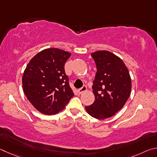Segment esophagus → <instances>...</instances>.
<instances>
[{
  "label": "esophagus",
  "mask_w": 157,
  "mask_h": 157,
  "mask_svg": "<svg viewBox=\"0 0 157 157\" xmlns=\"http://www.w3.org/2000/svg\"><path fill=\"white\" fill-rule=\"evenodd\" d=\"M87 90V87H86V86H83V87H81V89H79L78 90V92L79 93V94H82V93H83L84 92H86Z\"/></svg>",
  "instance_id": "34e87169"
}]
</instances>
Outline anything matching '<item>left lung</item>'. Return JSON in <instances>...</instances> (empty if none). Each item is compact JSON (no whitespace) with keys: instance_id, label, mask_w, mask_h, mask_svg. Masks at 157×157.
<instances>
[{"instance_id":"left-lung-1","label":"left lung","mask_w":157,"mask_h":157,"mask_svg":"<svg viewBox=\"0 0 157 157\" xmlns=\"http://www.w3.org/2000/svg\"><path fill=\"white\" fill-rule=\"evenodd\" d=\"M91 56L97 68L92 86L95 100L86 109L95 119H105L124 106L131 93V78L124 62L112 52L97 51Z\"/></svg>"}]
</instances>
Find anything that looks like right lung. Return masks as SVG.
Listing matches in <instances>:
<instances>
[{
  "label": "right lung",
  "instance_id": "1",
  "mask_svg": "<svg viewBox=\"0 0 157 157\" xmlns=\"http://www.w3.org/2000/svg\"><path fill=\"white\" fill-rule=\"evenodd\" d=\"M70 56L62 49L48 48L36 54L27 65L22 78L23 92L42 114L59 113L74 97L64 67Z\"/></svg>",
  "mask_w": 157,
  "mask_h": 157
}]
</instances>
